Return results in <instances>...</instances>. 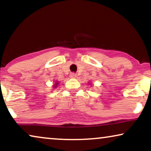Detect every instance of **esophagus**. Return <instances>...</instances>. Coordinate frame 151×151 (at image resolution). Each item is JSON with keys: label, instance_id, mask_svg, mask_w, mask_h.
<instances>
[{"label": "esophagus", "instance_id": "obj_1", "mask_svg": "<svg viewBox=\"0 0 151 151\" xmlns=\"http://www.w3.org/2000/svg\"><path fill=\"white\" fill-rule=\"evenodd\" d=\"M70 78H77V74L74 73H72L70 74Z\"/></svg>", "mask_w": 151, "mask_h": 151}]
</instances>
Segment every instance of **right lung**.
I'll use <instances>...</instances> for the list:
<instances>
[{"label": "right lung", "mask_w": 151, "mask_h": 151, "mask_svg": "<svg viewBox=\"0 0 151 151\" xmlns=\"http://www.w3.org/2000/svg\"><path fill=\"white\" fill-rule=\"evenodd\" d=\"M58 84V82H55V85L53 86H54V88L55 87V86H57Z\"/></svg>", "instance_id": "1"}]
</instances>
